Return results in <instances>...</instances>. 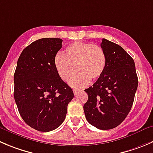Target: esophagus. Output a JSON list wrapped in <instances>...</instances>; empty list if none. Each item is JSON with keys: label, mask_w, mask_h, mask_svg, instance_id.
Listing matches in <instances>:
<instances>
[{"label": "esophagus", "mask_w": 153, "mask_h": 153, "mask_svg": "<svg viewBox=\"0 0 153 153\" xmlns=\"http://www.w3.org/2000/svg\"><path fill=\"white\" fill-rule=\"evenodd\" d=\"M80 92V90H77V89H73V93L75 95H77Z\"/></svg>", "instance_id": "34e87169"}]
</instances>
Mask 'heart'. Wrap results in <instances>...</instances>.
Listing matches in <instances>:
<instances>
[{
  "label": "heart",
  "instance_id": "b5f03b06",
  "mask_svg": "<svg viewBox=\"0 0 153 153\" xmlns=\"http://www.w3.org/2000/svg\"><path fill=\"white\" fill-rule=\"evenodd\" d=\"M54 65L59 76L64 81L69 80L72 87L81 89L87 86L90 79L95 81L102 76L107 65V57L103 48L97 45L75 42L65 48V55L57 53Z\"/></svg>",
  "mask_w": 153,
  "mask_h": 153
}]
</instances>
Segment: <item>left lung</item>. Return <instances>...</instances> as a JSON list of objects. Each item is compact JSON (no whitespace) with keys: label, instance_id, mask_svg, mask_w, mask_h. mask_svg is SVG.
I'll use <instances>...</instances> for the list:
<instances>
[{"label":"left lung","instance_id":"left-lung-1","mask_svg":"<svg viewBox=\"0 0 153 153\" xmlns=\"http://www.w3.org/2000/svg\"><path fill=\"white\" fill-rule=\"evenodd\" d=\"M101 47L107 57L102 76L84 90L87 120L96 128L108 130L118 126L129 113L138 84L132 57L117 44L102 39Z\"/></svg>","mask_w":153,"mask_h":153}]
</instances>
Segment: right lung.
<instances>
[{"label": "right lung", "mask_w": 153, "mask_h": 153, "mask_svg": "<svg viewBox=\"0 0 153 153\" xmlns=\"http://www.w3.org/2000/svg\"><path fill=\"white\" fill-rule=\"evenodd\" d=\"M58 38H42L22 51L14 74V98L23 120L39 131L58 128L66 118L72 88L56 71L54 58L62 48Z\"/></svg>", "instance_id": "obj_1"}]
</instances>
